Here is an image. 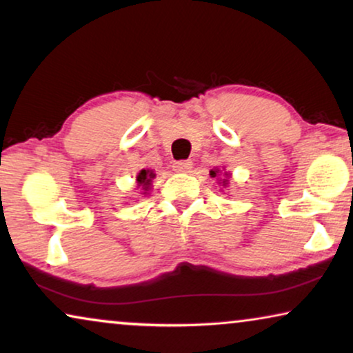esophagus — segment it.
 <instances>
[{
	"instance_id": "34e87169",
	"label": "esophagus",
	"mask_w": 353,
	"mask_h": 353,
	"mask_svg": "<svg viewBox=\"0 0 353 353\" xmlns=\"http://www.w3.org/2000/svg\"><path fill=\"white\" fill-rule=\"evenodd\" d=\"M191 167H192L191 161H176L173 163V170L176 173H188L191 170Z\"/></svg>"
}]
</instances>
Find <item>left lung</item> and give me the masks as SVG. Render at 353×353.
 <instances>
[{
    "label": "left lung",
    "mask_w": 353,
    "mask_h": 353,
    "mask_svg": "<svg viewBox=\"0 0 353 353\" xmlns=\"http://www.w3.org/2000/svg\"><path fill=\"white\" fill-rule=\"evenodd\" d=\"M210 176L212 178H216V181H219L220 186L226 188L230 185V178H231V173L228 172H221L219 168H212L210 170Z\"/></svg>",
    "instance_id": "obj_1"
}]
</instances>
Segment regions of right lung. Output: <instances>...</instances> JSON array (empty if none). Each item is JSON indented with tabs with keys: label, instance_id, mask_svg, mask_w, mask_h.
<instances>
[{
	"label": "right lung",
	"instance_id": "obj_1",
	"mask_svg": "<svg viewBox=\"0 0 353 353\" xmlns=\"http://www.w3.org/2000/svg\"><path fill=\"white\" fill-rule=\"evenodd\" d=\"M156 178V173L151 168H143L139 170V173L137 175V188L139 190V194L148 196L149 190L152 188V180Z\"/></svg>",
	"mask_w": 353,
	"mask_h": 353
}]
</instances>
